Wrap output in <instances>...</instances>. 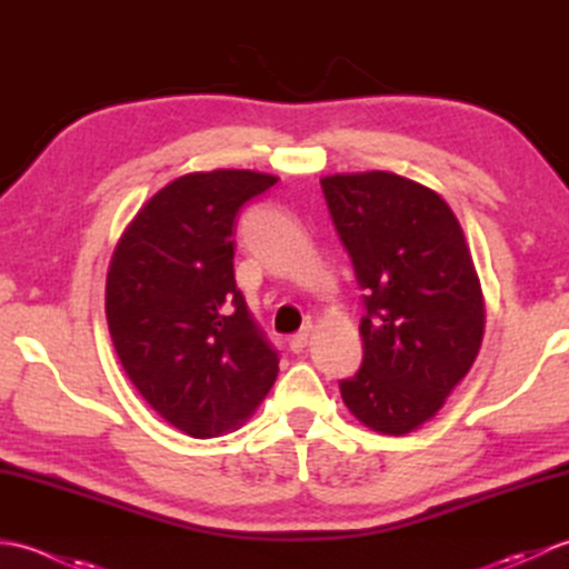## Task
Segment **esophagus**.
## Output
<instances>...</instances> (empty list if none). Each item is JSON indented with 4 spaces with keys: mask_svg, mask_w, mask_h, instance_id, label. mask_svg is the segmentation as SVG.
<instances>
[{
    "mask_svg": "<svg viewBox=\"0 0 569 569\" xmlns=\"http://www.w3.org/2000/svg\"><path fill=\"white\" fill-rule=\"evenodd\" d=\"M310 332H312V325H306L303 330H300L298 335H293L291 340H288V347H291V352L293 355H300L306 349V345H308V337H310Z\"/></svg>",
    "mask_w": 569,
    "mask_h": 569,
    "instance_id": "1",
    "label": "esophagus"
}]
</instances>
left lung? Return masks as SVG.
<instances>
[{
  "instance_id": "8db88e82",
  "label": "left lung",
  "mask_w": 569,
  "mask_h": 569,
  "mask_svg": "<svg viewBox=\"0 0 569 569\" xmlns=\"http://www.w3.org/2000/svg\"><path fill=\"white\" fill-rule=\"evenodd\" d=\"M337 234L365 291V359L340 381L367 428L406 435L467 377L485 337V296L471 253L438 192L369 171L320 180Z\"/></svg>"
}]
</instances>
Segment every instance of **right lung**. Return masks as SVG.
<instances>
[{"label": "right lung", "mask_w": 569, "mask_h": 569, "mask_svg": "<svg viewBox=\"0 0 569 569\" xmlns=\"http://www.w3.org/2000/svg\"><path fill=\"white\" fill-rule=\"evenodd\" d=\"M257 171L188 173L143 204L107 273V325L127 377L190 438L239 428L278 377V352L234 281V224L276 183Z\"/></svg>", "instance_id": "1"}]
</instances>
